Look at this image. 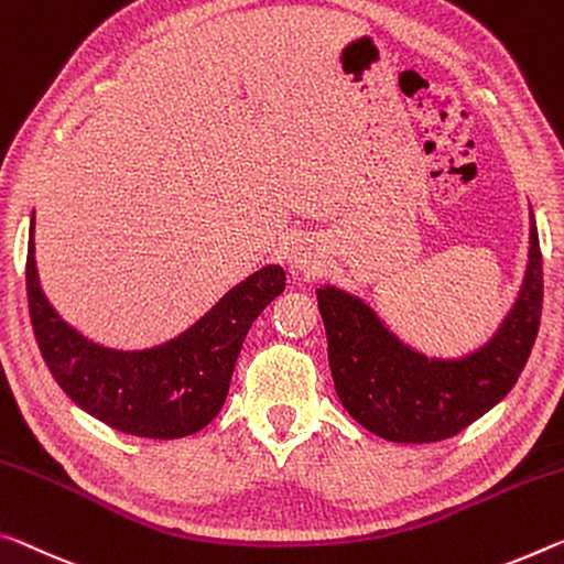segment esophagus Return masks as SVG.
I'll list each match as a JSON object with an SVG mask.
<instances>
[{
    "mask_svg": "<svg viewBox=\"0 0 564 564\" xmlns=\"http://www.w3.org/2000/svg\"><path fill=\"white\" fill-rule=\"evenodd\" d=\"M291 263L296 265V268H301V271H311V268H314V258H311V250L308 248H303V246H296L291 250Z\"/></svg>",
    "mask_w": 564,
    "mask_h": 564,
    "instance_id": "esophagus-1",
    "label": "esophagus"
}]
</instances>
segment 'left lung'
Returning a JSON list of instances; mask_svg holds the SVG:
<instances>
[{
    "label": "left lung",
    "mask_w": 564,
    "mask_h": 564,
    "mask_svg": "<svg viewBox=\"0 0 564 564\" xmlns=\"http://www.w3.org/2000/svg\"><path fill=\"white\" fill-rule=\"evenodd\" d=\"M328 366L344 409L364 429L399 444L459 434L502 401L530 359L542 316V253L530 213V263L502 326L464 359H429L401 344L361 299L316 289Z\"/></svg>",
    "instance_id": "obj_1"
}]
</instances>
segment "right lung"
Returning <instances> with one entry per match:
<instances>
[{
	"label": "right lung",
	"mask_w": 564,
	"mask_h": 564,
	"mask_svg": "<svg viewBox=\"0 0 564 564\" xmlns=\"http://www.w3.org/2000/svg\"><path fill=\"white\" fill-rule=\"evenodd\" d=\"M32 228L26 301L42 359L59 389L87 414L132 436L181 440L208 426L228 397L248 328L285 289L283 268L265 265L248 275L173 341L115 351L87 341L50 306L40 289Z\"/></svg>",
	"instance_id": "obj_1"
}]
</instances>
